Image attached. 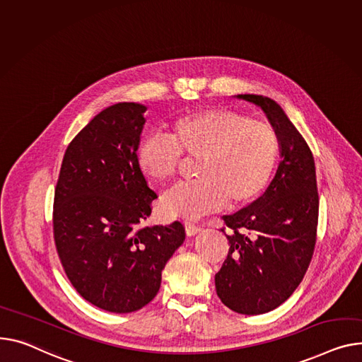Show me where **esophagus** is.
I'll return each instance as SVG.
<instances>
[{
	"label": "esophagus",
	"instance_id": "34e87169",
	"mask_svg": "<svg viewBox=\"0 0 362 362\" xmlns=\"http://www.w3.org/2000/svg\"><path fill=\"white\" fill-rule=\"evenodd\" d=\"M185 226H186V234L187 235H194V234L201 231V226H198L195 223H186Z\"/></svg>",
	"mask_w": 362,
	"mask_h": 362
}]
</instances>
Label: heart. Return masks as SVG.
<instances>
[{
	"label": "heart",
	"instance_id": "1",
	"mask_svg": "<svg viewBox=\"0 0 362 362\" xmlns=\"http://www.w3.org/2000/svg\"><path fill=\"white\" fill-rule=\"evenodd\" d=\"M186 158H198L195 180L164 195L168 216L195 220L221 208L253 202L271 182L279 157L275 129L263 120L208 107L182 115L167 125V138L148 136L136 150L139 172L154 185L175 179Z\"/></svg>",
	"mask_w": 362,
	"mask_h": 362
}]
</instances>
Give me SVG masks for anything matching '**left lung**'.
<instances>
[{
  "mask_svg": "<svg viewBox=\"0 0 362 362\" xmlns=\"http://www.w3.org/2000/svg\"><path fill=\"white\" fill-rule=\"evenodd\" d=\"M238 98L268 115L282 160L260 198L223 216L230 249L215 288L233 311L262 315L290 298L308 269L317 240L319 192L308 144L281 106L264 95Z\"/></svg>",
  "mask_w": 362,
  "mask_h": 362,
  "instance_id": "8db88e82",
  "label": "left lung"
}]
</instances>
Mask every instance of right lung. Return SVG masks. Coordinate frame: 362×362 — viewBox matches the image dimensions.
I'll return each instance as SVG.
<instances>
[{
	"mask_svg": "<svg viewBox=\"0 0 362 362\" xmlns=\"http://www.w3.org/2000/svg\"><path fill=\"white\" fill-rule=\"evenodd\" d=\"M146 106L117 103L69 142L54 197V240L77 293L112 313H131L158 293L161 271L185 226L141 224L157 194L136 165Z\"/></svg>",
	"mask_w": 362,
	"mask_h": 362,
	"instance_id": "add662e5",
	"label": "right lung"
}]
</instances>
